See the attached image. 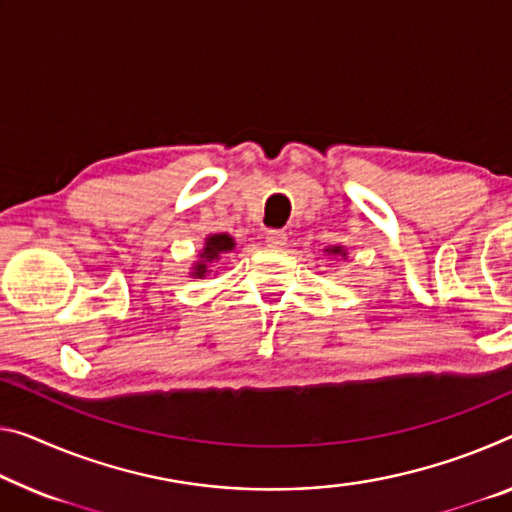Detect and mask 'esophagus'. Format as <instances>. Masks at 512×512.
Segmentation results:
<instances>
[{
  "label": "esophagus",
  "instance_id": "esophagus-1",
  "mask_svg": "<svg viewBox=\"0 0 512 512\" xmlns=\"http://www.w3.org/2000/svg\"><path fill=\"white\" fill-rule=\"evenodd\" d=\"M265 242L270 247H274V249H281L283 245H286V231H281V229H272V231H267L265 233Z\"/></svg>",
  "mask_w": 512,
  "mask_h": 512
}]
</instances>
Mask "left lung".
Returning a JSON list of instances; mask_svg holds the SVG:
<instances>
[{
	"label": "left lung",
	"instance_id": "1",
	"mask_svg": "<svg viewBox=\"0 0 512 512\" xmlns=\"http://www.w3.org/2000/svg\"><path fill=\"white\" fill-rule=\"evenodd\" d=\"M329 251H332V254H341V256H345L341 247H332V249H329Z\"/></svg>",
	"mask_w": 512,
	"mask_h": 512
}]
</instances>
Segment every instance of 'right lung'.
<instances>
[{
    "instance_id": "obj_1",
    "label": "right lung",
    "mask_w": 512,
    "mask_h": 512,
    "mask_svg": "<svg viewBox=\"0 0 512 512\" xmlns=\"http://www.w3.org/2000/svg\"><path fill=\"white\" fill-rule=\"evenodd\" d=\"M233 249V238L226 233H219V235H210L206 240V247H203V254L201 258L203 261L194 267V277H206L208 272V263L217 261L219 254H224V251Z\"/></svg>"
}]
</instances>
